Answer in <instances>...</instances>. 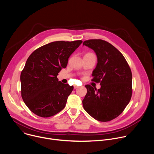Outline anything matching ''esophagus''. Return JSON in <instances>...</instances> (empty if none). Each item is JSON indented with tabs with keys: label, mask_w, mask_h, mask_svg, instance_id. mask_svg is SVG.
<instances>
[{
	"label": "esophagus",
	"mask_w": 154,
	"mask_h": 154,
	"mask_svg": "<svg viewBox=\"0 0 154 154\" xmlns=\"http://www.w3.org/2000/svg\"><path fill=\"white\" fill-rule=\"evenodd\" d=\"M74 88L75 89H76V88H78L79 86H76V85H74Z\"/></svg>",
	"instance_id": "34e87169"
}]
</instances>
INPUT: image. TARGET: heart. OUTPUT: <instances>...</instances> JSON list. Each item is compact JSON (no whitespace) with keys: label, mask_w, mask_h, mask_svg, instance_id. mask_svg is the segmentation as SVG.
Instances as JSON below:
<instances>
[{"label":"heart","mask_w":154,"mask_h":154,"mask_svg":"<svg viewBox=\"0 0 154 154\" xmlns=\"http://www.w3.org/2000/svg\"><path fill=\"white\" fill-rule=\"evenodd\" d=\"M90 54H90V53H89V54H86V55H90Z\"/></svg>","instance_id":"heart-1"}]
</instances>
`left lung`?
I'll return each mask as SVG.
<instances>
[{"label": "left lung", "mask_w": 154, "mask_h": 154, "mask_svg": "<svg viewBox=\"0 0 154 154\" xmlns=\"http://www.w3.org/2000/svg\"><path fill=\"white\" fill-rule=\"evenodd\" d=\"M97 58L92 80L100 83L97 90L85 85L87 93L82 100L85 110L95 119L107 122L122 113L132 94V75L123 55L110 43L102 39L85 41Z\"/></svg>", "instance_id": "left-lung-1"}]
</instances>
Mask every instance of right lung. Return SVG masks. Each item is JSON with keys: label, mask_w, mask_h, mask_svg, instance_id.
<instances>
[{"label": "right lung", "mask_w": 154, "mask_h": 154, "mask_svg": "<svg viewBox=\"0 0 154 154\" xmlns=\"http://www.w3.org/2000/svg\"><path fill=\"white\" fill-rule=\"evenodd\" d=\"M82 43L81 40L52 42L37 49L28 58L20 77L21 96L35 115L51 117L65 107L74 87L58 81L57 75Z\"/></svg>", "instance_id": "add662e5"}]
</instances>
